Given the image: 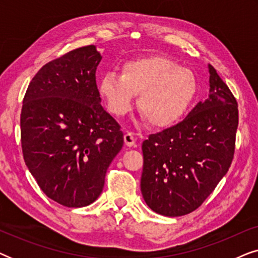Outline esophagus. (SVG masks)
I'll return each instance as SVG.
<instances>
[{"label":"esophagus","mask_w":258,"mask_h":258,"mask_svg":"<svg viewBox=\"0 0 258 258\" xmlns=\"http://www.w3.org/2000/svg\"><path fill=\"white\" fill-rule=\"evenodd\" d=\"M135 142H136V140H135V137H134L133 134L132 133H126L124 135L125 146L126 147H134V146H135Z\"/></svg>","instance_id":"esophagus-1"}]
</instances>
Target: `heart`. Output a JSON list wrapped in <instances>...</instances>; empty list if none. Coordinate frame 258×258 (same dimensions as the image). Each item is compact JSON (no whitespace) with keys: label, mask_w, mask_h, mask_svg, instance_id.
<instances>
[{"label":"heart","mask_w":258,"mask_h":258,"mask_svg":"<svg viewBox=\"0 0 258 258\" xmlns=\"http://www.w3.org/2000/svg\"><path fill=\"white\" fill-rule=\"evenodd\" d=\"M197 88L191 70L161 56L130 59L123 63L121 75L108 72L97 82L111 114L124 116L133 108L134 95H139V110L156 128L177 123L192 104Z\"/></svg>","instance_id":"b5f03b06"}]
</instances>
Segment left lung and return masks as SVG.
Segmentation results:
<instances>
[{"label": "left lung", "mask_w": 258, "mask_h": 258, "mask_svg": "<svg viewBox=\"0 0 258 258\" xmlns=\"http://www.w3.org/2000/svg\"><path fill=\"white\" fill-rule=\"evenodd\" d=\"M210 90L188 116L153 134L142 144L141 191L155 213L183 216L197 209L230 168L238 125V109L214 67Z\"/></svg>", "instance_id": "8db88e82"}]
</instances>
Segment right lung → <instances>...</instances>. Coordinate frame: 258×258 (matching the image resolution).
<instances>
[{"mask_svg": "<svg viewBox=\"0 0 258 258\" xmlns=\"http://www.w3.org/2000/svg\"><path fill=\"white\" fill-rule=\"evenodd\" d=\"M101 59L93 44L69 51L38 70L23 98L24 162L42 191L68 208L97 200L123 147L119 125L101 105Z\"/></svg>", "mask_w": 258, "mask_h": 258, "instance_id": "obj_1", "label": "right lung"}]
</instances>
